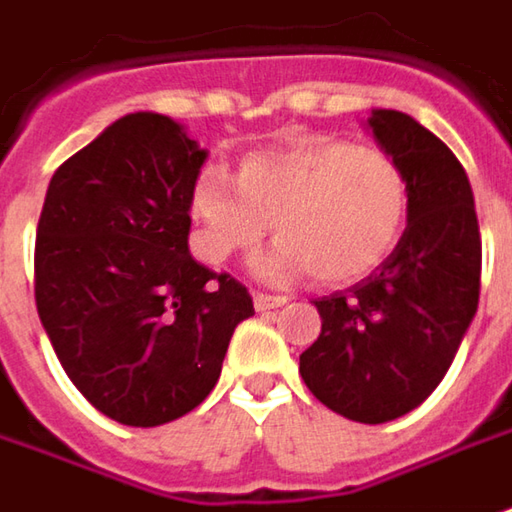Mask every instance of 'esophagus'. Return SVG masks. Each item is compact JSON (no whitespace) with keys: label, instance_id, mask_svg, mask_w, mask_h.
Returning <instances> with one entry per match:
<instances>
[{"label":"esophagus","instance_id":"esophagus-1","mask_svg":"<svg viewBox=\"0 0 512 512\" xmlns=\"http://www.w3.org/2000/svg\"><path fill=\"white\" fill-rule=\"evenodd\" d=\"M256 310H273V307L287 305V296H270V293H253Z\"/></svg>","mask_w":512,"mask_h":512}]
</instances>
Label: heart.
Returning <instances> with one entry per match:
<instances>
[{
	"instance_id": "1",
	"label": "heart",
	"mask_w": 512,
	"mask_h": 512,
	"mask_svg": "<svg viewBox=\"0 0 512 512\" xmlns=\"http://www.w3.org/2000/svg\"><path fill=\"white\" fill-rule=\"evenodd\" d=\"M410 205V179L387 150L307 136L250 153L233 179L202 170L190 190V242L205 265H225L259 245L270 222L279 242L256 259L262 276L307 270L322 285H344L399 247Z\"/></svg>"
}]
</instances>
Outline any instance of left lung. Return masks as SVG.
<instances>
[{
	"mask_svg": "<svg viewBox=\"0 0 512 512\" xmlns=\"http://www.w3.org/2000/svg\"><path fill=\"white\" fill-rule=\"evenodd\" d=\"M373 136L410 179V222L367 279L313 302L319 339L299 356L307 390L344 419L393 422L439 387L479 307L482 236L467 173L402 110H373Z\"/></svg>",
	"mask_w": 512,
	"mask_h": 512,
	"instance_id": "8db88e82",
	"label": "left lung"
}]
</instances>
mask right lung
<instances>
[{
	"label": "right lung",
	"instance_id": "right-lung-1",
	"mask_svg": "<svg viewBox=\"0 0 512 512\" xmlns=\"http://www.w3.org/2000/svg\"><path fill=\"white\" fill-rule=\"evenodd\" d=\"M205 156L168 116L128 113L50 179L36 310L70 382L113 422L156 427L199 407L253 316L247 287L187 250Z\"/></svg>",
	"mask_w": 512,
	"mask_h": 512
}]
</instances>
